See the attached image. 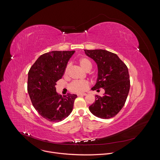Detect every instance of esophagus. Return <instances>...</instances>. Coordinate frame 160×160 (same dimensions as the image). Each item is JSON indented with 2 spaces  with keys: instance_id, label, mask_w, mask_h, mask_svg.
Returning a JSON list of instances; mask_svg holds the SVG:
<instances>
[{
  "instance_id": "1",
  "label": "esophagus",
  "mask_w": 160,
  "mask_h": 160,
  "mask_svg": "<svg viewBox=\"0 0 160 160\" xmlns=\"http://www.w3.org/2000/svg\"><path fill=\"white\" fill-rule=\"evenodd\" d=\"M87 94L86 93H81V94H78V96H86Z\"/></svg>"
}]
</instances>
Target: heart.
<instances>
[{"label":"heart","mask_w":160,"mask_h":160,"mask_svg":"<svg viewBox=\"0 0 160 160\" xmlns=\"http://www.w3.org/2000/svg\"><path fill=\"white\" fill-rule=\"evenodd\" d=\"M79 66L85 72H89L92 69V63L86 58H80L77 61ZM68 66H66L64 70V75L68 73ZM88 87V82L86 80L74 81L70 85V90L73 92L80 94L87 89Z\"/></svg>","instance_id":"heart-1"}]
</instances>
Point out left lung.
Segmentation results:
<instances>
[{"label":"left lung","instance_id":"1","mask_svg":"<svg viewBox=\"0 0 160 160\" xmlns=\"http://www.w3.org/2000/svg\"><path fill=\"white\" fill-rule=\"evenodd\" d=\"M85 54L98 65L96 83L92 90L104 89L102 97L96 95L95 102L89 110L98 118L108 119L115 117L123 107L130 90L127 66L116 54L103 49L84 50Z\"/></svg>","mask_w":160,"mask_h":160}]
</instances>
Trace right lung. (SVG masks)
<instances>
[{
    "label": "right lung",
    "mask_w": 160,
    "mask_h": 160,
    "mask_svg": "<svg viewBox=\"0 0 160 160\" xmlns=\"http://www.w3.org/2000/svg\"><path fill=\"white\" fill-rule=\"evenodd\" d=\"M72 51H51L41 55L30 68L28 92L35 109L52 122L62 121L70 115L76 94L62 97L56 92V82L64 75Z\"/></svg>",
    "instance_id": "1"
}]
</instances>
